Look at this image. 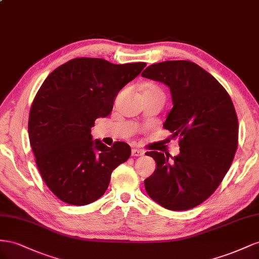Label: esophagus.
<instances>
[{
    "label": "esophagus",
    "instance_id": "34e87169",
    "mask_svg": "<svg viewBox=\"0 0 259 259\" xmlns=\"http://www.w3.org/2000/svg\"><path fill=\"white\" fill-rule=\"evenodd\" d=\"M144 154L143 151L141 150H137V149H132V152H131V155L132 156H142V155Z\"/></svg>",
    "mask_w": 259,
    "mask_h": 259
}]
</instances>
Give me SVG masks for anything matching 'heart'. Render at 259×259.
Listing matches in <instances>:
<instances>
[{
  "label": "heart",
  "instance_id": "b5f03b06",
  "mask_svg": "<svg viewBox=\"0 0 259 259\" xmlns=\"http://www.w3.org/2000/svg\"><path fill=\"white\" fill-rule=\"evenodd\" d=\"M143 94H161V95H164V93H162V91H161V89L159 87H157L156 84H153V83H149V84L144 85Z\"/></svg>",
  "mask_w": 259,
  "mask_h": 259
}]
</instances>
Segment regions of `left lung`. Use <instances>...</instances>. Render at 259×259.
<instances>
[{
    "mask_svg": "<svg viewBox=\"0 0 259 259\" xmlns=\"http://www.w3.org/2000/svg\"><path fill=\"white\" fill-rule=\"evenodd\" d=\"M142 77L170 88L174 107L164 128L179 138L180 154L146 152L157 168L144 186L149 196L169 210H187L206 201L225 178L239 143V121L226 89L189 61L149 66Z\"/></svg>",
    "mask_w": 259,
    "mask_h": 259,
    "instance_id": "1",
    "label": "left lung"
}]
</instances>
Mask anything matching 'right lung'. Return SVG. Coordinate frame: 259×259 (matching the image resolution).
I'll return each instance as SVG.
<instances>
[{"label":"right lung","instance_id":"1","mask_svg":"<svg viewBox=\"0 0 259 259\" xmlns=\"http://www.w3.org/2000/svg\"><path fill=\"white\" fill-rule=\"evenodd\" d=\"M145 66L77 57L52 71L36 92L29 140L42 179L64 203L82 206L97 201L114 169L130 157L127 143L108 147L93 141L91 128L97 118L110 114L118 92Z\"/></svg>","mask_w":259,"mask_h":259}]
</instances>
